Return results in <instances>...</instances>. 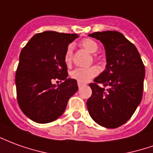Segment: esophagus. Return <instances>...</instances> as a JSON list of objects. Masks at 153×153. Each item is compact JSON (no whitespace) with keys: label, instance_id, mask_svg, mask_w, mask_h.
<instances>
[{"label":"esophagus","instance_id":"34e87169","mask_svg":"<svg viewBox=\"0 0 153 153\" xmlns=\"http://www.w3.org/2000/svg\"><path fill=\"white\" fill-rule=\"evenodd\" d=\"M84 85H86L85 83H83V82H80V81H78V86L79 88L82 87V86H84Z\"/></svg>","mask_w":153,"mask_h":153}]
</instances>
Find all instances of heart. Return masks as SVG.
I'll use <instances>...</instances> for the list:
<instances>
[{
	"label": "heart",
	"instance_id": "1",
	"mask_svg": "<svg viewBox=\"0 0 153 153\" xmlns=\"http://www.w3.org/2000/svg\"><path fill=\"white\" fill-rule=\"evenodd\" d=\"M80 45L84 48L86 51L94 54L99 50V45L95 42L94 39L86 38L80 42ZM64 59L66 65H69L72 59V45H69L66 49ZM99 72V69L97 66H91L88 68H77L74 69L70 73V76L72 79L80 82H88L92 78L95 77Z\"/></svg>",
	"mask_w": 153,
	"mask_h": 153
}]
</instances>
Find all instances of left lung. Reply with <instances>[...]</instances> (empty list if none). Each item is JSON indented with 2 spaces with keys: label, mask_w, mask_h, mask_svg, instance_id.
<instances>
[{
  "label": "left lung",
  "mask_w": 153,
  "mask_h": 153,
  "mask_svg": "<svg viewBox=\"0 0 153 153\" xmlns=\"http://www.w3.org/2000/svg\"><path fill=\"white\" fill-rule=\"evenodd\" d=\"M88 36L102 43L107 65L94 83L89 84L92 95L87 100L88 110L98 124L116 128L132 117L141 102L145 67L136 46L120 32L107 30Z\"/></svg>",
  "instance_id": "left-lung-1"
}]
</instances>
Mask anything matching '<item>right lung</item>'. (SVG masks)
<instances>
[{"label":"right lung","mask_w":153,"mask_h":153,"mask_svg":"<svg viewBox=\"0 0 153 153\" xmlns=\"http://www.w3.org/2000/svg\"><path fill=\"white\" fill-rule=\"evenodd\" d=\"M77 34L45 31L36 34L22 49L16 73L17 102L32 121L48 123L64 114L69 98L78 90L77 81L68 79L64 56ZM64 80L60 85L54 79Z\"/></svg>","instance_id":"1"}]
</instances>
